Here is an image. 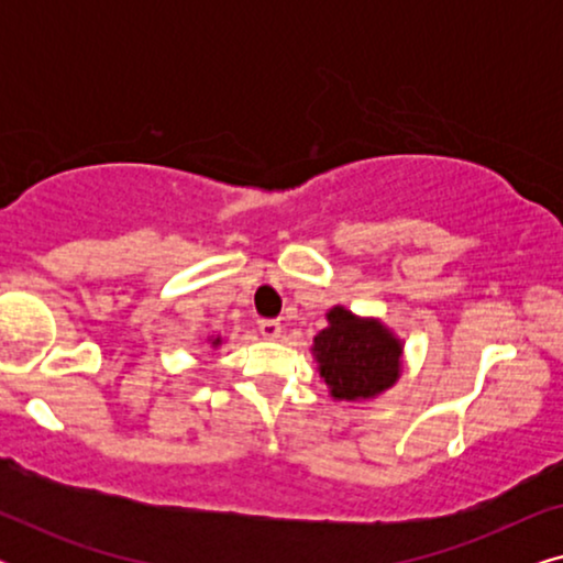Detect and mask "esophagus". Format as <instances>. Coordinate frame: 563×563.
Segmentation results:
<instances>
[{
	"label": "esophagus",
	"mask_w": 563,
	"mask_h": 563,
	"mask_svg": "<svg viewBox=\"0 0 563 563\" xmlns=\"http://www.w3.org/2000/svg\"><path fill=\"white\" fill-rule=\"evenodd\" d=\"M258 330H261V335L266 338V341H276V338H282V322L279 320H261Z\"/></svg>",
	"instance_id": "34e87169"
}]
</instances>
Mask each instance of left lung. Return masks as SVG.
<instances>
[{
    "mask_svg": "<svg viewBox=\"0 0 563 563\" xmlns=\"http://www.w3.org/2000/svg\"><path fill=\"white\" fill-rule=\"evenodd\" d=\"M312 341V356L330 397L364 402L395 387L402 374L405 343L376 318H358L335 305Z\"/></svg>",
    "mask_w": 563,
    "mask_h": 563,
    "instance_id": "1",
    "label": "left lung"
}]
</instances>
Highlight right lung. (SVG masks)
<instances>
[{
	"mask_svg": "<svg viewBox=\"0 0 563 563\" xmlns=\"http://www.w3.org/2000/svg\"><path fill=\"white\" fill-rule=\"evenodd\" d=\"M210 343H212V349H218V345H222V338L214 335V338H210Z\"/></svg>",
	"mask_w": 563,
	"mask_h": 563,
	"instance_id": "obj_1",
	"label": "right lung"
}]
</instances>
